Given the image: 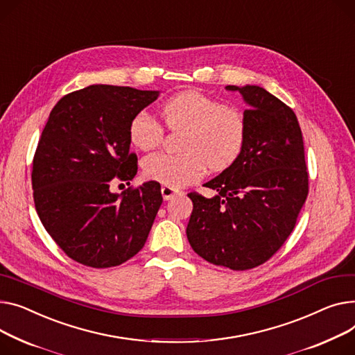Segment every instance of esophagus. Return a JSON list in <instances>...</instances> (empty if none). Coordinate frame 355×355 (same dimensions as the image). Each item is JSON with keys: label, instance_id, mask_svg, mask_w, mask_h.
<instances>
[{"label": "esophagus", "instance_id": "34e87169", "mask_svg": "<svg viewBox=\"0 0 355 355\" xmlns=\"http://www.w3.org/2000/svg\"><path fill=\"white\" fill-rule=\"evenodd\" d=\"M161 194H162V198H164V200L168 201V200L174 198L175 196H178L180 191L175 190V188L170 187V185H162V187H161Z\"/></svg>", "mask_w": 355, "mask_h": 355}]
</instances>
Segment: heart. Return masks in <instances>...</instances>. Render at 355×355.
Here are the masks:
<instances>
[{
	"mask_svg": "<svg viewBox=\"0 0 355 355\" xmlns=\"http://www.w3.org/2000/svg\"><path fill=\"white\" fill-rule=\"evenodd\" d=\"M161 116L171 131H185L182 154L155 153L143 159L147 178L170 187H185L198 181L207 168L218 173L230 168L245 147L247 123L244 114L196 89L177 94L161 108ZM131 144L141 150L157 148L164 128L147 111L134 115L130 123Z\"/></svg>",
	"mask_w": 355,
	"mask_h": 355,
	"instance_id": "b5f03b06",
	"label": "heart"
}]
</instances>
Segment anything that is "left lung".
Here are the masks:
<instances>
[{
  "label": "left lung",
  "instance_id": "8db88e82",
  "mask_svg": "<svg viewBox=\"0 0 355 355\" xmlns=\"http://www.w3.org/2000/svg\"><path fill=\"white\" fill-rule=\"evenodd\" d=\"M225 88L248 104L245 147L205 184L216 197L188 194L187 239L205 261L244 271L268 261L293 232L309 196V171L294 111L258 85Z\"/></svg>",
  "mask_w": 355,
  "mask_h": 355
}]
</instances>
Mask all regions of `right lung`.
I'll use <instances>...</instances> for the list:
<instances>
[{
  "instance_id": "1",
  "label": "right lung",
  "mask_w": 355,
  "mask_h": 355,
  "mask_svg": "<svg viewBox=\"0 0 355 355\" xmlns=\"http://www.w3.org/2000/svg\"><path fill=\"white\" fill-rule=\"evenodd\" d=\"M158 91L89 85L64 96L50 112L33 159L37 214L51 239L74 261L116 267L144 247L162 196L144 182L121 194L112 180L135 177L130 123Z\"/></svg>"
}]
</instances>
